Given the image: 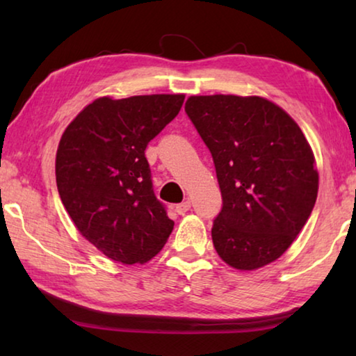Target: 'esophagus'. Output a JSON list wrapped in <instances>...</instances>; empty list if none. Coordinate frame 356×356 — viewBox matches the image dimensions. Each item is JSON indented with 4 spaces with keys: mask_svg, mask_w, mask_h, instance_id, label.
Wrapping results in <instances>:
<instances>
[{
    "mask_svg": "<svg viewBox=\"0 0 356 356\" xmlns=\"http://www.w3.org/2000/svg\"><path fill=\"white\" fill-rule=\"evenodd\" d=\"M190 209H191V202H190V201H185V202L177 204V206H176V212H177L179 215H184V213L188 212Z\"/></svg>",
    "mask_w": 356,
    "mask_h": 356,
    "instance_id": "obj_1",
    "label": "esophagus"
}]
</instances>
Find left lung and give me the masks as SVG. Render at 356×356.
<instances>
[{"label":"left lung","instance_id":"8db88e82","mask_svg":"<svg viewBox=\"0 0 356 356\" xmlns=\"http://www.w3.org/2000/svg\"><path fill=\"white\" fill-rule=\"evenodd\" d=\"M185 113L212 154L222 207L212 227L218 256L237 270L273 262L314 209L318 174L303 131L267 99L191 95Z\"/></svg>","mask_w":356,"mask_h":356}]
</instances>
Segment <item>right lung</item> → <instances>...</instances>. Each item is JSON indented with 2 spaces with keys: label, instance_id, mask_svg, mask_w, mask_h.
Returning a JSON list of instances; mask_svg holds the SVG:
<instances>
[{
  "label": "right lung",
  "instance_id": "obj_1",
  "mask_svg": "<svg viewBox=\"0 0 356 356\" xmlns=\"http://www.w3.org/2000/svg\"><path fill=\"white\" fill-rule=\"evenodd\" d=\"M184 94L100 97L72 120L56 152V185L81 236L120 264L163 248L174 221L156 200L146 150L182 108Z\"/></svg>",
  "mask_w": 356,
  "mask_h": 356
}]
</instances>
